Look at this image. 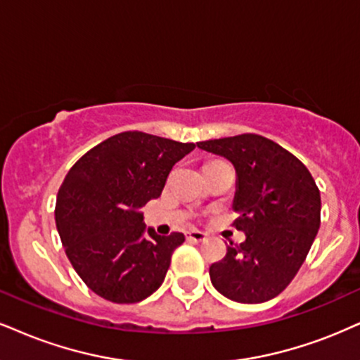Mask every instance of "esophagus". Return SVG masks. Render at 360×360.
<instances>
[{"label": "esophagus", "instance_id": "1", "mask_svg": "<svg viewBox=\"0 0 360 360\" xmlns=\"http://www.w3.org/2000/svg\"><path fill=\"white\" fill-rule=\"evenodd\" d=\"M187 240L200 243V242H205L207 240V235L203 233V232H200V230H188V232H187Z\"/></svg>", "mask_w": 360, "mask_h": 360}]
</instances>
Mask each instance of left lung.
<instances>
[{
	"instance_id": "8db88e82",
	"label": "left lung",
	"mask_w": 360,
	"mask_h": 360,
	"mask_svg": "<svg viewBox=\"0 0 360 360\" xmlns=\"http://www.w3.org/2000/svg\"><path fill=\"white\" fill-rule=\"evenodd\" d=\"M197 146L233 165V225L245 233V242H230L227 255L210 265V281L233 302H267L292 282L312 247L321 227V192L299 158L260 135Z\"/></svg>"
}]
</instances>
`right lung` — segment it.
Wrapping results in <instances>:
<instances>
[{
	"mask_svg": "<svg viewBox=\"0 0 360 360\" xmlns=\"http://www.w3.org/2000/svg\"><path fill=\"white\" fill-rule=\"evenodd\" d=\"M193 143L118 133L83 155L56 195L55 220L82 281L115 304H135L163 283L185 235L146 229L141 207L158 198L172 167Z\"/></svg>",
	"mask_w": 360,
	"mask_h": 360,
	"instance_id": "1",
	"label": "right lung"
}]
</instances>
